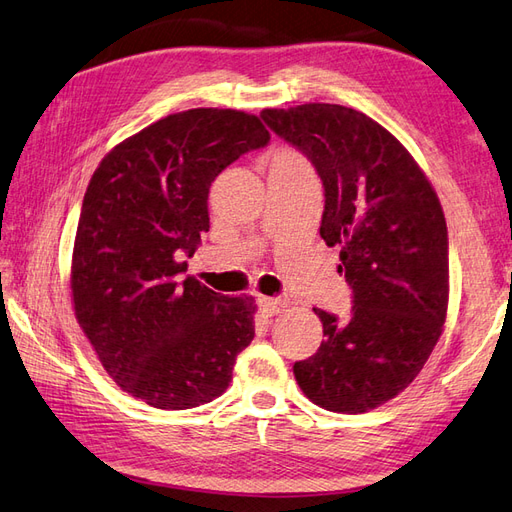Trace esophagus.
I'll use <instances>...</instances> for the list:
<instances>
[{"mask_svg":"<svg viewBox=\"0 0 512 512\" xmlns=\"http://www.w3.org/2000/svg\"><path fill=\"white\" fill-rule=\"evenodd\" d=\"M288 307V301L285 299H272V296H259V310L266 316H275L283 312Z\"/></svg>","mask_w":512,"mask_h":512,"instance_id":"obj_1","label":"esophagus"}]
</instances>
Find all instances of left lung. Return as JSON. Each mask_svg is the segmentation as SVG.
Here are the masks:
<instances>
[{"label": "left lung", "mask_w": 512, "mask_h": 512, "mask_svg": "<svg viewBox=\"0 0 512 512\" xmlns=\"http://www.w3.org/2000/svg\"><path fill=\"white\" fill-rule=\"evenodd\" d=\"M270 130L312 161L325 187L320 237L340 246L349 320L314 310L323 336L294 377L316 406L360 414L406 390L443 334L449 242L443 207L412 154L340 104L264 109Z\"/></svg>", "instance_id": "8db88e82"}]
</instances>
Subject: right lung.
Returning <instances> with one entry per match:
<instances>
[{"label": "right lung", "mask_w": 512, "mask_h": 512, "mask_svg": "<svg viewBox=\"0 0 512 512\" xmlns=\"http://www.w3.org/2000/svg\"><path fill=\"white\" fill-rule=\"evenodd\" d=\"M270 133L233 109L174 113L124 139L93 172L71 257L78 325L115 384L159 410L229 388L255 338L253 296L183 277L209 231V187Z\"/></svg>", "instance_id": "add662e5"}]
</instances>
